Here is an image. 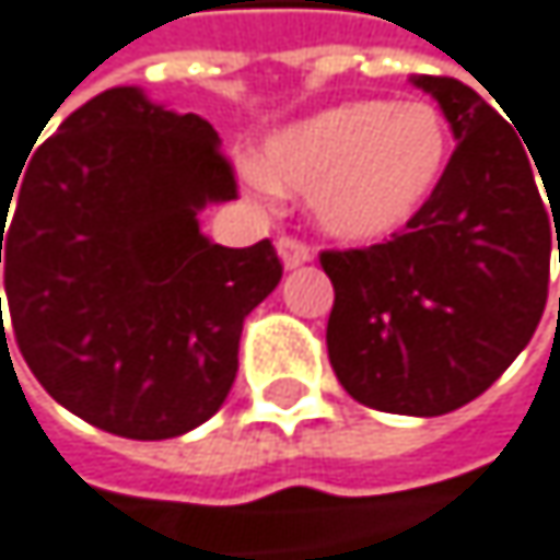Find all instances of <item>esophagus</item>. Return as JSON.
Masks as SVG:
<instances>
[{
    "mask_svg": "<svg viewBox=\"0 0 560 560\" xmlns=\"http://www.w3.org/2000/svg\"><path fill=\"white\" fill-rule=\"evenodd\" d=\"M278 255H282L285 268H299V265H305L312 258V248L305 242L292 238V235H282V238H278Z\"/></svg>",
    "mask_w": 560,
    "mask_h": 560,
    "instance_id": "esophagus-1",
    "label": "esophagus"
}]
</instances>
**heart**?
I'll return each mask as SVG.
<instances>
[{
    "mask_svg": "<svg viewBox=\"0 0 560 560\" xmlns=\"http://www.w3.org/2000/svg\"><path fill=\"white\" fill-rule=\"evenodd\" d=\"M448 159V122L431 102L358 98L271 136L255 185L305 191L328 235L369 242L405 229L428 206Z\"/></svg>",
    "mask_w": 560,
    "mask_h": 560,
    "instance_id": "heart-1",
    "label": "heart"
}]
</instances>
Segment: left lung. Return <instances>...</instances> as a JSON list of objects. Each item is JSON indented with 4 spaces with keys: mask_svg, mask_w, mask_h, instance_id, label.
<instances>
[{
    "mask_svg": "<svg viewBox=\"0 0 560 560\" xmlns=\"http://www.w3.org/2000/svg\"><path fill=\"white\" fill-rule=\"evenodd\" d=\"M415 85L458 139L442 185L388 242L318 261L335 285L325 341L341 388L375 411L431 418L488 392L532 341L560 255V178H541L545 202L532 149L471 85Z\"/></svg>",
    "mask_w": 560,
    "mask_h": 560,
    "instance_id": "8db88e82",
    "label": "left lung"
}]
</instances>
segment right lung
I'll return each mask as SVG.
<instances>
[{
	"label": "right lung",
	"mask_w": 560,
	"mask_h": 560,
	"mask_svg": "<svg viewBox=\"0 0 560 560\" xmlns=\"http://www.w3.org/2000/svg\"><path fill=\"white\" fill-rule=\"evenodd\" d=\"M19 175L9 229L0 198V261L9 331L38 385L136 442L209 421L245 315L282 278L268 238L225 248L198 232V212L238 195L219 132L122 85L75 108Z\"/></svg>",
	"instance_id": "right-lung-1"
}]
</instances>
